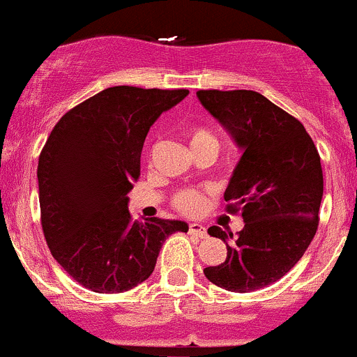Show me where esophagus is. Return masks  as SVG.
<instances>
[{
    "instance_id": "esophagus-1",
    "label": "esophagus",
    "mask_w": 357,
    "mask_h": 357,
    "mask_svg": "<svg viewBox=\"0 0 357 357\" xmlns=\"http://www.w3.org/2000/svg\"><path fill=\"white\" fill-rule=\"evenodd\" d=\"M188 231H190V234H195V236H198V238L200 239H204V238H207V227L205 226H202V224H190L188 226Z\"/></svg>"
}]
</instances>
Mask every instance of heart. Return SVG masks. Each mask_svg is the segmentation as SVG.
Returning a JSON list of instances; mask_svg holds the SVG:
<instances>
[{
  "mask_svg": "<svg viewBox=\"0 0 357 357\" xmlns=\"http://www.w3.org/2000/svg\"><path fill=\"white\" fill-rule=\"evenodd\" d=\"M186 137H188L191 150H198L204 147H212L217 150V138L213 137L212 131L205 128V126H188V128H186ZM202 202H204V197H202L200 191L195 188L178 190L171 198L172 207L179 210L181 213H186V215H195V213L202 208Z\"/></svg>",
  "mask_w": 357,
  "mask_h": 357,
  "instance_id": "heart-1",
  "label": "heart"
}]
</instances>
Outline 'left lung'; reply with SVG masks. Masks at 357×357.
<instances>
[{"mask_svg":"<svg viewBox=\"0 0 357 357\" xmlns=\"http://www.w3.org/2000/svg\"><path fill=\"white\" fill-rule=\"evenodd\" d=\"M198 99L226 128L243 155L224 198L245 227L212 226L227 246L224 264L204 270L215 286L232 292L267 287L301 260L318 229L324 197L320 153L299 119L253 90H198Z\"/></svg>","mask_w":357,"mask_h":357,"instance_id":"obj_1","label":"left lung"}]
</instances>
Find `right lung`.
<instances>
[{"instance_id":"right-lung-1","label":"right lung","mask_w":357,"mask_h":357,"mask_svg":"<svg viewBox=\"0 0 357 357\" xmlns=\"http://www.w3.org/2000/svg\"><path fill=\"white\" fill-rule=\"evenodd\" d=\"M190 90L118 85L96 93L52 128L40 150V224L54 260L80 286L100 294L147 280L162 243L188 231L181 220H133L131 181L150 126Z\"/></svg>"}]
</instances>
